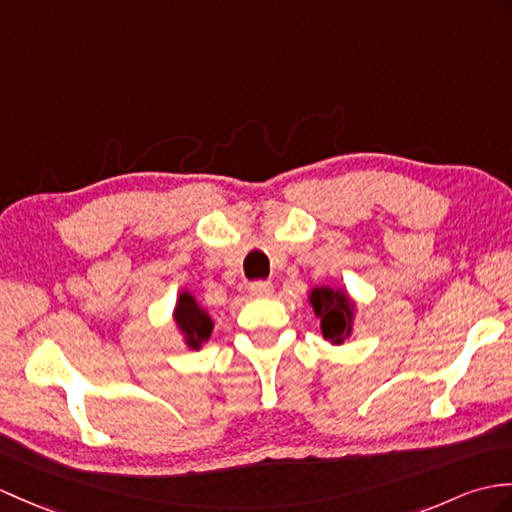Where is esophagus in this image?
<instances>
[{"instance_id": "obj_1", "label": "esophagus", "mask_w": 512, "mask_h": 512, "mask_svg": "<svg viewBox=\"0 0 512 512\" xmlns=\"http://www.w3.org/2000/svg\"><path fill=\"white\" fill-rule=\"evenodd\" d=\"M248 290H251L253 296H259L261 299V296H270L275 288H272L270 281H253L251 285H248Z\"/></svg>"}]
</instances>
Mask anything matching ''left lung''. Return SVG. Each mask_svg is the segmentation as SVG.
<instances>
[{
  "label": "left lung",
  "mask_w": 512,
  "mask_h": 512,
  "mask_svg": "<svg viewBox=\"0 0 512 512\" xmlns=\"http://www.w3.org/2000/svg\"><path fill=\"white\" fill-rule=\"evenodd\" d=\"M310 305L314 314L320 318V331L323 338L331 344H342L351 336L353 318H355V303L344 290L334 288H314L310 292Z\"/></svg>",
  "instance_id": "8db88e82"
}]
</instances>
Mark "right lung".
I'll use <instances>...</instances> for the list:
<instances>
[{
  "label": "right lung",
  "instance_id": "add662e5",
  "mask_svg": "<svg viewBox=\"0 0 512 512\" xmlns=\"http://www.w3.org/2000/svg\"><path fill=\"white\" fill-rule=\"evenodd\" d=\"M174 320H176V327L181 329V334L185 336V344L189 349H200L202 342H207L211 338L213 320L187 290L178 294V301L174 307Z\"/></svg>",
  "mask_w": 512,
  "mask_h": 512
}]
</instances>
